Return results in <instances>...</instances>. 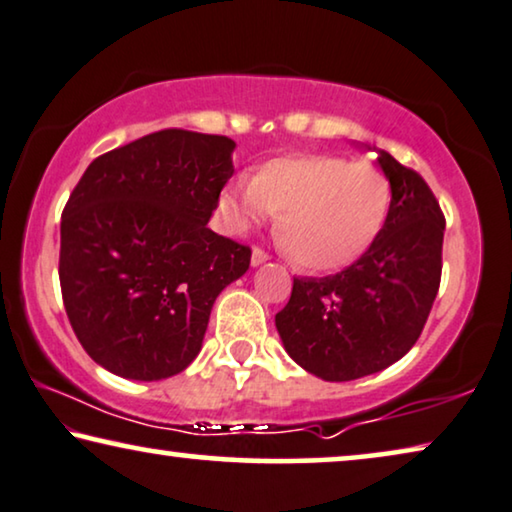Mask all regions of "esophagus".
Masks as SVG:
<instances>
[{"label": "esophagus", "instance_id": "esophagus-1", "mask_svg": "<svg viewBox=\"0 0 512 512\" xmlns=\"http://www.w3.org/2000/svg\"><path fill=\"white\" fill-rule=\"evenodd\" d=\"M266 259H269V255H266L262 248H253V257H250V264H253V266H259V264H264Z\"/></svg>", "mask_w": 512, "mask_h": 512}]
</instances>
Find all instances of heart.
I'll list each match as a JSON object with an SVG mask.
<instances>
[{
    "label": "heart",
    "mask_w": 512,
    "mask_h": 512,
    "mask_svg": "<svg viewBox=\"0 0 512 512\" xmlns=\"http://www.w3.org/2000/svg\"><path fill=\"white\" fill-rule=\"evenodd\" d=\"M390 208L385 171L338 155L273 157L253 181L227 185L218 199L229 232L278 215V243L308 271H336L362 257L383 232Z\"/></svg>",
    "instance_id": "1"
}]
</instances>
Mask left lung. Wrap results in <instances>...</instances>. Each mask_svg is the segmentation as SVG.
I'll list each match as a JSON object with an SVG mask.
<instances>
[{
  "label": "left lung",
  "instance_id": "1",
  "mask_svg": "<svg viewBox=\"0 0 512 512\" xmlns=\"http://www.w3.org/2000/svg\"><path fill=\"white\" fill-rule=\"evenodd\" d=\"M392 183L383 232L348 269L294 278L276 329L294 362L345 383L399 362L420 338L441 285L445 218L417 171L378 150Z\"/></svg>",
  "mask_w": 512,
  "mask_h": 512
}]
</instances>
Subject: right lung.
Returning <instances> with one entry per match:
<instances>
[{"label":"right lung","instance_id":"add662e5","mask_svg":"<svg viewBox=\"0 0 512 512\" xmlns=\"http://www.w3.org/2000/svg\"><path fill=\"white\" fill-rule=\"evenodd\" d=\"M227 136L162 129L99 155L60 225V287L74 334L106 371L176 376L250 248L208 229L234 174Z\"/></svg>","mask_w":512,"mask_h":512}]
</instances>
